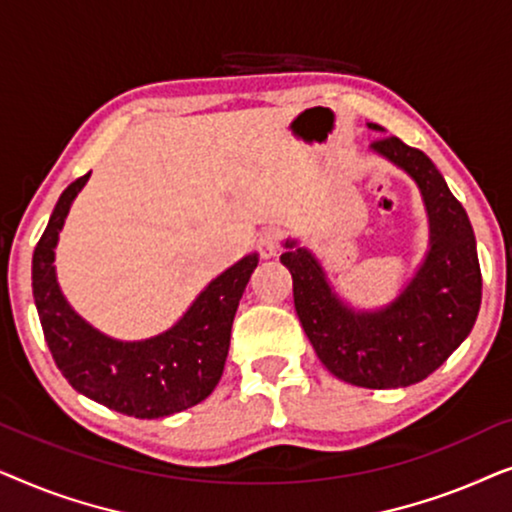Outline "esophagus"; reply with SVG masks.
<instances>
[{"label": "esophagus", "instance_id": "34e87169", "mask_svg": "<svg viewBox=\"0 0 512 512\" xmlns=\"http://www.w3.org/2000/svg\"><path fill=\"white\" fill-rule=\"evenodd\" d=\"M282 242H284L282 230L268 228V230H263L261 237H258V251H261L263 258H270V256H275L279 249H282Z\"/></svg>", "mask_w": 512, "mask_h": 512}]
</instances>
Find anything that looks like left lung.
Masks as SVG:
<instances>
[{
	"label": "left lung",
	"mask_w": 512,
	"mask_h": 512,
	"mask_svg": "<svg viewBox=\"0 0 512 512\" xmlns=\"http://www.w3.org/2000/svg\"><path fill=\"white\" fill-rule=\"evenodd\" d=\"M373 149L417 181L429 209L431 251L408 289L387 310L354 314L333 296L305 249L286 244L282 263L319 361L354 387L396 389L422 382L466 340L480 312L482 275L466 209L431 158L394 135L377 137Z\"/></svg>",
	"instance_id": "left-lung-1"
}]
</instances>
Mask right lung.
I'll return each instance as SVG.
<instances>
[{
  "label": "right lung",
  "mask_w": 512,
  "mask_h": 512,
  "mask_svg": "<svg viewBox=\"0 0 512 512\" xmlns=\"http://www.w3.org/2000/svg\"><path fill=\"white\" fill-rule=\"evenodd\" d=\"M90 177L62 191L32 256V293L55 366L83 396L137 419L174 415L212 394L230 347V328L258 256L214 279L184 319L158 338L116 342L76 317L55 282L53 249L69 205Z\"/></svg>",
  "instance_id": "add662e5"
}]
</instances>
